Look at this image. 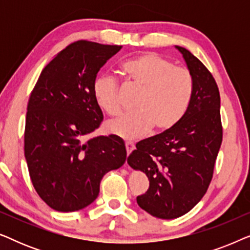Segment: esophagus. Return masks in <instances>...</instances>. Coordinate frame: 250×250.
<instances>
[{"label":"esophagus","instance_id":"esophagus-1","mask_svg":"<svg viewBox=\"0 0 250 250\" xmlns=\"http://www.w3.org/2000/svg\"><path fill=\"white\" fill-rule=\"evenodd\" d=\"M125 146H126V151H127V155H129V153H131L133 150L135 149V146L133 142H126Z\"/></svg>","mask_w":250,"mask_h":250}]
</instances>
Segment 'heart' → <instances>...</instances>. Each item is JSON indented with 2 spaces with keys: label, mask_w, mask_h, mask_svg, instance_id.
<instances>
[{
  "label": "heart",
  "mask_w": 250,
  "mask_h": 250,
  "mask_svg": "<svg viewBox=\"0 0 250 250\" xmlns=\"http://www.w3.org/2000/svg\"><path fill=\"white\" fill-rule=\"evenodd\" d=\"M128 82L141 87L138 111L109 121L105 129L122 139L134 140L155 132L169 131L186 116L193 95V80L189 70L175 67L172 61L155 52H146L126 60L121 66ZM94 100L102 110L115 116L121 112L119 87L115 78L99 75L92 85Z\"/></svg>",
  "instance_id": "heart-1"
}]
</instances>
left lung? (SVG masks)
<instances>
[{"mask_svg":"<svg viewBox=\"0 0 250 250\" xmlns=\"http://www.w3.org/2000/svg\"><path fill=\"white\" fill-rule=\"evenodd\" d=\"M182 53L193 80V95L182 121L169 131L136 143L128 165L148 176L149 189L138 196L142 209L172 220L190 211L201 200L213 177L222 143L221 99L209 70L190 51Z\"/></svg>","mask_w":250,"mask_h":250,"instance_id":"1","label":"left lung"}]
</instances>
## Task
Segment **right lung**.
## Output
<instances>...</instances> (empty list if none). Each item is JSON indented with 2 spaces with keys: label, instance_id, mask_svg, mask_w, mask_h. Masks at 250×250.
Instances as JSON below:
<instances>
[{
  "label": "right lung",
  "instance_id": "obj_1",
  "mask_svg": "<svg viewBox=\"0 0 250 250\" xmlns=\"http://www.w3.org/2000/svg\"><path fill=\"white\" fill-rule=\"evenodd\" d=\"M121 45L77 41L41 73L27 105L25 158L36 192L58 211L83 209L99 196L102 177L124 165L126 149L116 135L84 138L104 115L92 85Z\"/></svg>",
  "mask_w": 250,
  "mask_h": 250
}]
</instances>
